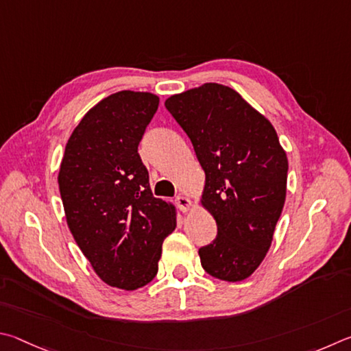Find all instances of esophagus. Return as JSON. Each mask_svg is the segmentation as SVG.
Instances as JSON below:
<instances>
[{"mask_svg":"<svg viewBox=\"0 0 351 351\" xmlns=\"http://www.w3.org/2000/svg\"><path fill=\"white\" fill-rule=\"evenodd\" d=\"M174 202H176L177 208H179L182 213H186L189 208H191V200H189L188 197H185V195H177Z\"/></svg>","mask_w":351,"mask_h":351,"instance_id":"obj_1","label":"esophagus"}]
</instances>
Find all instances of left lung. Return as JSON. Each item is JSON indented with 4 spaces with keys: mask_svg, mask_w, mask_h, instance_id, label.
<instances>
[{
    "mask_svg": "<svg viewBox=\"0 0 351 351\" xmlns=\"http://www.w3.org/2000/svg\"><path fill=\"white\" fill-rule=\"evenodd\" d=\"M165 106L205 169L202 204L216 219L217 236L199 250L202 267L222 280L247 279L269 250L285 204L288 162L278 134L223 84L205 83Z\"/></svg>",
    "mask_w": 351,
    "mask_h": 351,
    "instance_id": "obj_1",
    "label": "left lung"
}]
</instances>
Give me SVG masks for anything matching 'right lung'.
Segmentation results:
<instances>
[{
	"label": "right lung",
	"instance_id": "add662e5",
	"mask_svg": "<svg viewBox=\"0 0 351 351\" xmlns=\"http://www.w3.org/2000/svg\"><path fill=\"white\" fill-rule=\"evenodd\" d=\"M158 108L149 92L120 90L92 108L67 141L58 185L80 250L106 284L137 290L156 278L174 206L151 193L138 145Z\"/></svg>",
	"mask_w": 351,
	"mask_h": 351
}]
</instances>
